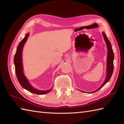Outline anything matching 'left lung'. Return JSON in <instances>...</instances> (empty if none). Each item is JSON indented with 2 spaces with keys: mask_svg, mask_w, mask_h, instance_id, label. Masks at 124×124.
Here are the masks:
<instances>
[{
  "mask_svg": "<svg viewBox=\"0 0 124 124\" xmlns=\"http://www.w3.org/2000/svg\"><path fill=\"white\" fill-rule=\"evenodd\" d=\"M102 35L104 38V39L105 40V42L106 43L107 48H108V59H107V73L106 79L104 82V83L102 84V85H101L98 89H97L95 92H93L92 93H93L96 92L97 91H99L100 88H102L103 86L110 80V78L112 75V73H113V69H114L113 52V50H112L111 43L109 41V40H108V39L107 38L106 35H105V33L104 32L102 33Z\"/></svg>",
  "mask_w": 124,
  "mask_h": 124,
  "instance_id": "1",
  "label": "left lung"
}]
</instances>
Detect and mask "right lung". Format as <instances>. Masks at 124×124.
<instances>
[{"label": "right lung", "instance_id": "add662e5", "mask_svg": "<svg viewBox=\"0 0 124 124\" xmlns=\"http://www.w3.org/2000/svg\"><path fill=\"white\" fill-rule=\"evenodd\" d=\"M29 34L26 35L25 37V38L22 40L20 43L18 44L16 53L14 56V62L15 65V70H16V73L17 80L19 82L21 85L24 88L27 89L29 92L36 93L38 95H43L46 94L48 93H49L52 88L50 89L48 91H40V90L36 89L35 88H33L32 86L29 84L27 78H26L24 76L23 71V66H22V53L23 48L25 43L26 41H27Z\"/></svg>", "mask_w": 124, "mask_h": 124}]
</instances>
